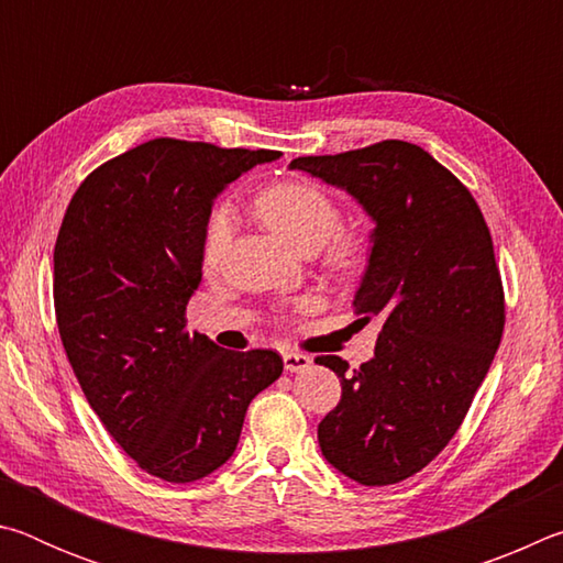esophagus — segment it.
<instances>
[{
	"mask_svg": "<svg viewBox=\"0 0 563 563\" xmlns=\"http://www.w3.org/2000/svg\"><path fill=\"white\" fill-rule=\"evenodd\" d=\"M283 365L288 373H302V369H308L312 365V357L302 355V352H285Z\"/></svg>",
	"mask_w": 563,
	"mask_h": 563,
	"instance_id": "obj_1",
	"label": "esophagus"
}]
</instances>
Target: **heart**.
Instances as JSON below:
<instances>
[{
  "label": "heart",
  "instance_id": "1",
  "mask_svg": "<svg viewBox=\"0 0 563 563\" xmlns=\"http://www.w3.org/2000/svg\"><path fill=\"white\" fill-rule=\"evenodd\" d=\"M255 211L271 231L292 251L312 253L322 245V268L335 280H350L365 263V241L340 231L338 203L308 180H280L255 196ZM233 235V213L225 203L216 206L203 228L201 258L206 268H218Z\"/></svg>",
  "mask_w": 563,
  "mask_h": 563
}]
</instances>
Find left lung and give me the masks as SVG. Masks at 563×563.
Masks as SVG:
<instances>
[{
  "label": "left lung",
  "instance_id": "1",
  "mask_svg": "<svg viewBox=\"0 0 563 563\" xmlns=\"http://www.w3.org/2000/svg\"><path fill=\"white\" fill-rule=\"evenodd\" d=\"M290 168L345 188L373 216L375 245L355 295L357 325H379L375 357H316L340 377L318 424L325 460L365 487L422 472L460 430L504 332V285L489 225L460 178L424 148L387 139Z\"/></svg>",
  "mask_w": 563,
  "mask_h": 563
}]
</instances>
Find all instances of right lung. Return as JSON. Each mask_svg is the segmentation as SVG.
Returning <instances> with one entry per match:
<instances>
[{
  "label": "right lung",
  "instance_id": "add662e5",
  "mask_svg": "<svg viewBox=\"0 0 563 563\" xmlns=\"http://www.w3.org/2000/svg\"><path fill=\"white\" fill-rule=\"evenodd\" d=\"M278 151L154 139L84 178L54 245V312L89 405L141 470L186 484L235 452L251 399L283 373L273 350L186 330L218 190Z\"/></svg>",
  "mask_w": 563,
  "mask_h": 563
}]
</instances>
